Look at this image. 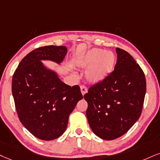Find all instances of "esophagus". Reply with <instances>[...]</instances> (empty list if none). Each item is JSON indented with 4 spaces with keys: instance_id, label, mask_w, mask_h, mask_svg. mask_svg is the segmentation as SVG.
Listing matches in <instances>:
<instances>
[{
    "instance_id": "1",
    "label": "esophagus",
    "mask_w": 160,
    "mask_h": 160,
    "mask_svg": "<svg viewBox=\"0 0 160 160\" xmlns=\"http://www.w3.org/2000/svg\"><path fill=\"white\" fill-rule=\"evenodd\" d=\"M80 88H81V92H82V95L84 96V94H85L86 92H88V89H87L86 86H84V85H81Z\"/></svg>"
}]
</instances>
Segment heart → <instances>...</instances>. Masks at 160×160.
I'll list each match as a JSON object with an SVG mask.
<instances>
[{
    "instance_id": "b5f03b06",
    "label": "heart",
    "mask_w": 160,
    "mask_h": 160,
    "mask_svg": "<svg viewBox=\"0 0 160 160\" xmlns=\"http://www.w3.org/2000/svg\"><path fill=\"white\" fill-rule=\"evenodd\" d=\"M116 64V57L112 52L94 48L87 52L77 61V66L87 68L85 78L89 82L96 84L104 81L111 74Z\"/></svg>"
}]
</instances>
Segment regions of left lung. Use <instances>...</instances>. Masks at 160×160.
Wrapping results in <instances>:
<instances>
[{
    "label": "left lung",
    "mask_w": 160,
    "mask_h": 160,
    "mask_svg": "<svg viewBox=\"0 0 160 160\" xmlns=\"http://www.w3.org/2000/svg\"><path fill=\"white\" fill-rule=\"evenodd\" d=\"M116 51L114 70L84 96L90 128L105 140L122 137L134 125L141 115L146 92L145 76L139 65L125 50Z\"/></svg>",
    "instance_id": "1"
}]
</instances>
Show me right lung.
Returning <instances> with one entry per match:
<instances>
[{
	"label": "right lung",
	"mask_w": 160,
	"mask_h": 160,
	"mask_svg": "<svg viewBox=\"0 0 160 160\" xmlns=\"http://www.w3.org/2000/svg\"><path fill=\"white\" fill-rule=\"evenodd\" d=\"M67 52L64 46L35 49L21 60L12 76V92L20 121L42 140H52L64 133L69 116L83 98L79 86L64 84L41 62L60 64Z\"/></svg>",
	"instance_id": "add662e5"
}]
</instances>
